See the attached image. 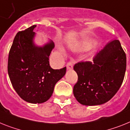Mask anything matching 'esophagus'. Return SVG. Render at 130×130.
<instances>
[{
	"label": "esophagus",
	"instance_id": "34e87169",
	"mask_svg": "<svg viewBox=\"0 0 130 130\" xmlns=\"http://www.w3.org/2000/svg\"><path fill=\"white\" fill-rule=\"evenodd\" d=\"M73 63H74L73 60H71V61H69L67 64V69H69V70H71V69H73Z\"/></svg>",
	"mask_w": 130,
	"mask_h": 130
}]
</instances>
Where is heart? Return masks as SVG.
I'll return each instance as SVG.
<instances>
[{
    "instance_id": "heart-1",
    "label": "heart",
    "mask_w": 130,
    "mask_h": 130,
    "mask_svg": "<svg viewBox=\"0 0 130 130\" xmlns=\"http://www.w3.org/2000/svg\"><path fill=\"white\" fill-rule=\"evenodd\" d=\"M90 45H90V43H86V44L83 45V47L85 49H88L90 47Z\"/></svg>"
}]
</instances>
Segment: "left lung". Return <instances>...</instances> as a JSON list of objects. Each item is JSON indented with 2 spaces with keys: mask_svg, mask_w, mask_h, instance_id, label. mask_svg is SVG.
<instances>
[{
  "mask_svg": "<svg viewBox=\"0 0 130 130\" xmlns=\"http://www.w3.org/2000/svg\"><path fill=\"white\" fill-rule=\"evenodd\" d=\"M78 80L73 87L75 99L80 104H104L116 94L124 80L126 55L120 42L114 40L97 53L93 62H79L74 65Z\"/></svg>",
  "mask_w": 130,
  "mask_h": 130,
  "instance_id": "8db88e82",
  "label": "left lung"
}]
</instances>
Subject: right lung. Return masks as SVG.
<instances>
[{
	"instance_id": "1",
	"label": "right lung",
	"mask_w": 130,
	"mask_h": 130,
	"mask_svg": "<svg viewBox=\"0 0 130 130\" xmlns=\"http://www.w3.org/2000/svg\"><path fill=\"white\" fill-rule=\"evenodd\" d=\"M34 25L16 35L10 50L8 73L13 88L21 99L32 104L46 102L55 84L65 75L66 67L53 69L49 56L55 45L50 41L38 46Z\"/></svg>"
}]
</instances>
